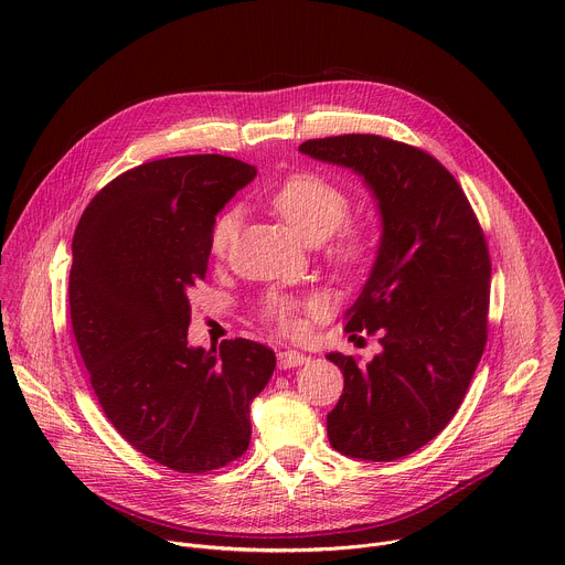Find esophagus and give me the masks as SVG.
Returning a JSON list of instances; mask_svg holds the SVG:
<instances>
[{
	"label": "esophagus",
	"mask_w": 565,
	"mask_h": 565,
	"mask_svg": "<svg viewBox=\"0 0 565 565\" xmlns=\"http://www.w3.org/2000/svg\"><path fill=\"white\" fill-rule=\"evenodd\" d=\"M277 360H279V369H295V366H301V364L308 362V358H306L303 353L292 351V349L279 351V353H277Z\"/></svg>",
	"instance_id": "esophagus-1"
}]
</instances>
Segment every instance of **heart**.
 Masks as SVG:
<instances>
[{
  "instance_id": "1",
  "label": "heart",
  "mask_w": 565,
  "mask_h": 565,
  "mask_svg": "<svg viewBox=\"0 0 565 565\" xmlns=\"http://www.w3.org/2000/svg\"><path fill=\"white\" fill-rule=\"evenodd\" d=\"M270 207L292 227L297 236L308 244H321L329 241L327 259L340 270L362 268L373 250V236L366 225L344 223L351 210L349 194L327 177L315 172L290 174L284 179L268 196ZM238 232V212H221L210 227V250L214 257L223 259ZM299 301L288 295H268L262 301V317L268 324L277 327L284 333L297 329Z\"/></svg>"
}]
</instances>
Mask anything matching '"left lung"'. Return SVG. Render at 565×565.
Instances as JSON below:
<instances>
[{
	"label": "left lung",
	"instance_id": "left-lung-1",
	"mask_svg": "<svg viewBox=\"0 0 565 565\" xmlns=\"http://www.w3.org/2000/svg\"><path fill=\"white\" fill-rule=\"evenodd\" d=\"M299 151L351 168L377 199V259L344 317L347 333L377 335L382 353L369 364L327 355L344 373L327 429L344 456L397 460L449 425L486 351L488 241L458 181L420 147L344 134Z\"/></svg>",
	"mask_w": 565,
	"mask_h": 565
}]
</instances>
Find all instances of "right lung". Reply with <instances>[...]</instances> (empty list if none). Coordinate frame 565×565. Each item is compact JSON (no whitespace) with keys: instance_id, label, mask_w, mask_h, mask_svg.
<instances>
[{"instance_id":"1","label":"right lung","mask_w":565,"mask_h":565,"mask_svg":"<svg viewBox=\"0 0 565 565\" xmlns=\"http://www.w3.org/2000/svg\"><path fill=\"white\" fill-rule=\"evenodd\" d=\"M255 177L221 153L151 160L107 183L73 234L68 310L94 393L134 449L174 471L244 456L250 402L275 371L253 340L188 344L214 216Z\"/></svg>"}]
</instances>
